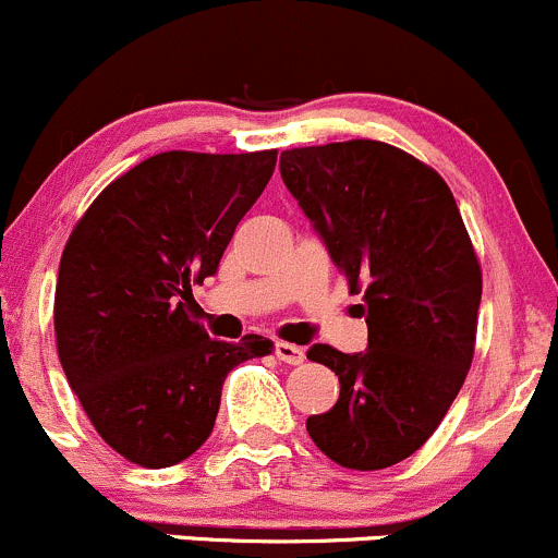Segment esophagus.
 <instances>
[{
	"label": "esophagus",
	"mask_w": 558,
	"mask_h": 558,
	"mask_svg": "<svg viewBox=\"0 0 558 558\" xmlns=\"http://www.w3.org/2000/svg\"><path fill=\"white\" fill-rule=\"evenodd\" d=\"M275 355H278V361L289 363V366H299V363H304V350L289 342L275 344Z\"/></svg>",
	"instance_id": "34e87169"
}]
</instances>
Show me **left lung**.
Returning <instances> with one entry per match:
<instances>
[{"instance_id": "1", "label": "left lung", "mask_w": 558, "mask_h": 558, "mask_svg": "<svg viewBox=\"0 0 558 558\" xmlns=\"http://www.w3.org/2000/svg\"><path fill=\"white\" fill-rule=\"evenodd\" d=\"M280 175L361 294L368 350L313 344L339 377V401L307 420L328 460L383 471L441 425L476 348L481 267L454 195L430 166L383 141L280 155Z\"/></svg>"}]
</instances>
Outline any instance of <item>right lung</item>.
<instances>
[{"label":"right lung","instance_id":"obj_1","mask_svg":"<svg viewBox=\"0 0 558 558\" xmlns=\"http://www.w3.org/2000/svg\"><path fill=\"white\" fill-rule=\"evenodd\" d=\"M275 160L278 149L162 151L111 181L69 234L52 310L58 357L98 436L141 468L195 454L227 374L272 353L256 333L210 339L192 286L219 269Z\"/></svg>","mask_w":558,"mask_h":558}]
</instances>
